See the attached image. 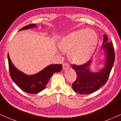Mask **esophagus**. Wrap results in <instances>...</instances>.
Returning <instances> with one entry per match:
<instances>
[{
    "mask_svg": "<svg viewBox=\"0 0 121 121\" xmlns=\"http://www.w3.org/2000/svg\"><path fill=\"white\" fill-rule=\"evenodd\" d=\"M70 67V65L68 63H67V62H65V63L63 64V70H66V69H68Z\"/></svg>",
    "mask_w": 121,
    "mask_h": 121,
    "instance_id": "obj_1",
    "label": "esophagus"
}]
</instances>
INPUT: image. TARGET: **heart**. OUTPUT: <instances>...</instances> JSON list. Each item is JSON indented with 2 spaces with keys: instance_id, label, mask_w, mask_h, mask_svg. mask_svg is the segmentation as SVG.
<instances>
[{
  "instance_id": "heart-1",
  "label": "heart",
  "mask_w": 121,
  "mask_h": 121,
  "mask_svg": "<svg viewBox=\"0 0 121 121\" xmlns=\"http://www.w3.org/2000/svg\"><path fill=\"white\" fill-rule=\"evenodd\" d=\"M97 34L94 30L82 29L62 38L58 46L61 51L69 53L72 62L82 64L91 58L97 46Z\"/></svg>"
}]
</instances>
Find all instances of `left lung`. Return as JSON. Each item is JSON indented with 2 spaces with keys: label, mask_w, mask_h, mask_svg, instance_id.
I'll list each match as a JSON object with an SVG mask.
<instances>
[{
  "label": "left lung",
  "mask_w": 121,
  "mask_h": 121,
  "mask_svg": "<svg viewBox=\"0 0 121 121\" xmlns=\"http://www.w3.org/2000/svg\"><path fill=\"white\" fill-rule=\"evenodd\" d=\"M102 48L105 50L106 55L104 68L97 73L90 71L91 61L81 65L73 64L72 68L75 70L76 79L72 84V88L76 93L82 94L92 93L105 85L109 78L110 73L114 62L115 53L113 43L109 42L107 36L104 35Z\"/></svg>",
  "instance_id": "8db88e82"
}]
</instances>
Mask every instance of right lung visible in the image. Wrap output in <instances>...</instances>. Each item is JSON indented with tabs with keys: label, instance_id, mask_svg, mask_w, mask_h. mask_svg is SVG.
<instances>
[{
	"label": "right lung",
	"instance_id": "add662e5",
	"mask_svg": "<svg viewBox=\"0 0 121 121\" xmlns=\"http://www.w3.org/2000/svg\"><path fill=\"white\" fill-rule=\"evenodd\" d=\"M36 24H28L20 30H23L36 27ZM9 69L10 77L19 88L26 93L37 94L45 88L52 75L55 73L61 71L62 65L61 64L50 65L42 71L33 75H27L18 70L14 66L8 54Z\"/></svg>",
	"mask_w": 121,
	"mask_h": 121
}]
</instances>
